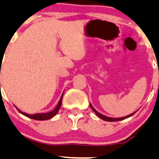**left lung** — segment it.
<instances>
[{"label":"left lung","mask_w":159,"mask_h":159,"mask_svg":"<svg viewBox=\"0 0 159 159\" xmlns=\"http://www.w3.org/2000/svg\"><path fill=\"white\" fill-rule=\"evenodd\" d=\"M89 106H90L91 109H92L93 111H94V113H95V114H97V115L98 116V117H100V118H101L102 120H106V121H119V120H125V119L128 118V117H131V116L134 115V114L135 113L137 112V111H134V113H132V114H129V115H128V116H125V117H117V118H115V117H107V116H105V115H103V114H102L99 113L98 111H96V110L93 108V107L92 105H91V103H90V104H89Z\"/></svg>","instance_id":"obj_1"}]
</instances>
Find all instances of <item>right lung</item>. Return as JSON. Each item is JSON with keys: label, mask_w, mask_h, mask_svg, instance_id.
Returning a JSON list of instances; mask_svg holds the SVG:
<instances>
[{"label": "right lung", "mask_w": 159, "mask_h": 159, "mask_svg": "<svg viewBox=\"0 0 159 159\" xmlns=\"http://www.w3.org/2000/svg\"><path fill=\"white\" fill-rule=\"evenodd\" d=\"M62 97H63V93H62V96H61L60 99H59V101L58 103L57 106L56 107L54 110H52V111H49V112H47V113H38V114H27V113L22 112L21 111H20L16 106L15 107L18 109V111L21 113V114L23 115L26 116V117H29V118L31 119H34V120H49L50 118L54 117L58 112H59V110L60 109L61 107V105H62Z\"/></svg>", "instance_id": "add662e5"}]
</instances>
